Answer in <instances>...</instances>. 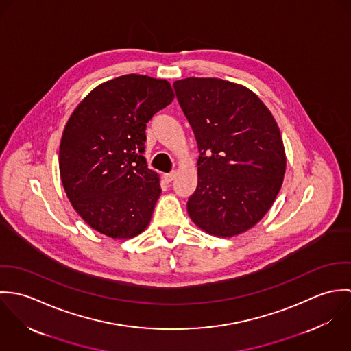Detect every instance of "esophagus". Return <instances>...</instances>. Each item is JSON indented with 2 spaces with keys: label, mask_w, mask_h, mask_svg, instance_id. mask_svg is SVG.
<instances>
[{
  "label": "esophagus",
  "mask_w": 351,
  "mask_h": 351,
  "mask_svg": "<svg viewBox=\"0 0 351 351\" xmlns=\"http://www.w3.org/2000/svg\"><path fill=\"white\" fill-rule=\"evenodd\" d=\"M163 178H165V181L169 184V182H171V181L176 178V173H174V171H173V173H167V174L163 176Z\"/></svg>",
  "instance_id": "esophagus-1"
}]
</instances>
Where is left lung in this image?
<instances>
[{"instance_id":"left-lung-1","label":"left lung","mask_w":351,"mask_h":351,"mask_svg":"<svg viewBox=\"0 0 351 351\" xmlns=\"http://www.w3.org/2000/svg\"><path fill=\"white\" fill-rule=\"evenodd\" d=\"M173 86L200 152L188 213L210 235H239L266 215L281 189L287 156L280 128L246 86L195 77Z\"/></svg>"}]
</instances>
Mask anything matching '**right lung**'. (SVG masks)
Instances as JSON below:
<instances>
[{"label":"right lung","instance_id":"right-lung-1","mask_svg":"<svg viewBox=\"0 0 351 351\" xmlns=\"http://www.w3.org/2000/svg\"><path fill=\"white\" fill-rule=\"evenodd\" d=\"M173 99L166 80L127 74L95 88L71 113L59 171L73 208L93 230L130 239L149 226L160 185L143 156L145 131Z\"/></svg>","mask_w":351,"mask_h":351}]
</instances>
